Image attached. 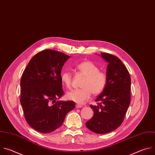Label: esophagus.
<instances>
[{"label": "esophagus", "instance_id": "34e87169", "mask_svg": "<svg viewBox=\"0 0 155 155\" xmlns=\"http://www.w3.org/2000/svg\"><path fill=\"white\" fill-rule=\"evenodd\" d=\"M83 106H81V105H79V104H76V107L77 108V109H79V108H81V107H82Z\"/></svg>", "mask_w": 155, "mask_h": 155}]
</instances>
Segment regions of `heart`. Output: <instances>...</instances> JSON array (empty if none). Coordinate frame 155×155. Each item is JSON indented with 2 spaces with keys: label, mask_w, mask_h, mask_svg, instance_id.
Masks as SVG:
<instances>
[{
  "label": "heart",
  "mask_w": 155,
  "mask_h": 155,
  "mask_svg": "<svg viewBox=\"0 0 155 155\" xmlns=\"http://www.w3.org/2000/svg\"><path fill=\"white\" fill-rule=\"evenodd\" d=\"M77 69L85 76L81 85L82 88L68 92L67 98L76 103L84 104L90 98L91 94L98 95L103 91L107 84V78L106 74L99 71L98 67L90 61H82L77 65ZM60 79L67 88H71L73 78L70 72H62Z\"/></svg>",
  "instance_id": "1"
}]
</instances>
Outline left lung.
<instances>
[{
  "mask_svg": "<svg viewBox=\"0 0 155 155\" xmlns=\"http://www.w3.org/2000/svg\"><path fill=\"white\" fill-rule=\"evenodd\" d=\"M101 56L108 63L107 84L95 100L98 105L90 106L94 115L85 125L95 133L105 134L119 127L124 119L131 101V78L118 57L104 52Z\"/></svg>",
  "mask_w": 155,
  "mask_h": 155,
  "instance_id": "obj_1",
  "label": "left lung"
}]
</instances>
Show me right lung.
<instances>
[{
  "label": "right lung",
  "instance_id": "add662e5",
  "mask_svg": "<svg viewBox=\"0 0 155 155\" xmlns=\"http://www.w3.org/2000/svg\"><path fill=\"white\" fill-rule=\"evenodd\" d=\"M70 57L61 52L43 50L30 60L22 73L20 102L27 123L37 131H54L75 107L73 101H56L64 95L60 73Z\"/></svg>",
  "mask_w": 155,
  "mask_h": 155
}]
</instances>
